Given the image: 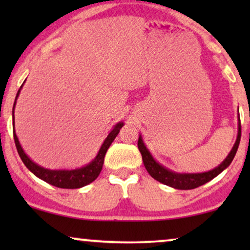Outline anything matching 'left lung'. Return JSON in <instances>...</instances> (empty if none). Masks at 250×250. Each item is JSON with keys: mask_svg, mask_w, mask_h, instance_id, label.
<instances>
[{"mask_svg": "<svg viewBox=\"0 0 250 250\" xmlns=\"http://www.w3.org/2000/svg\"><path fill=\"white\" fill-rule=\"evenodd\" d=\"M241 138V124H240V116H239L238 110V135L235 140L233 146H232L231 151L227 156L223 162H222L217 167L214 169L208 170L204 173H177L172 169L166 168L162 164H159L157 160L153 158L149 149L146 148L145 142H143L142 136H139L138 146L140 152L142 155V160L145 164V167L148 170V173L151 175L153 179L158 181V182L166 184V186L172 187L174 189L179 190H191L196 189V188L203 186V184L209 182L214 177H216L218 174H221L225 168L230 166V164L233 160L235 153H237L239 143H240Z\"/></svg>", "mask_w": 250, "mask_h": 250, "instance_id": "left-lung-1", "label": "left lung"}]
</instances>
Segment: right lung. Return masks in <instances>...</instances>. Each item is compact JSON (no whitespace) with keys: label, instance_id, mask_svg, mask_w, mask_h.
<instances>
[{"label":"right lung","instance_id":"right-lung-1","mask_svg":"<svg viewBox=\"0 0 250 250\" xmlns=\"http://www.w3.org/2000/svg\"><path fill=\"white\" fill-rule=\"evenodd\" d=\"M25 83V82H23ZM23 86V84L20 86L18 93L16 95L15 104H13L12 108V127H13V139H15V143L17 146V150H18V153L21 158L22 163L25 164V166L28 168L30 172H32L34 175L39 177V179L43 180L44 182L51 184V186H54L57 188H61V189H78V188H83L87 184L93 182V181L97 179L100 174L102 166H104V156L109 146L114 141L116 136L121 131V128L124 126V123L119 122L116 124L107 138L104 139V143H102L100 150H99L98 155L95 156V158L92 160L91 163H88L87 165L83 167H80V168L75 169H50V168H44V167L37 165L36 163H34L32 159L29 158L28 156L26 155V152L23 151L21 145H20L18 136L16 134L15 131V107L17 99H18L20 91Z\"/></svg>","mask_w":250,"mask_h":250}]
</instances>
